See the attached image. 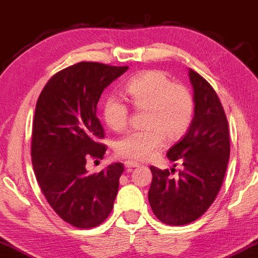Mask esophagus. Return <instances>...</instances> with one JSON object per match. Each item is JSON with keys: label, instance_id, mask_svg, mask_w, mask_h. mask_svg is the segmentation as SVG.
<instances>
[{"label": "esophagus", "instance_id": "1", "mask_svg": "<svg viewBox=\"0 0 258 258\" xmlns=\"http://www.w3.org/2000/svg\"><path fill=\"white\" fill-rule=\"evenodd\" d=\"M124 166L126 167V169H133V167L140 166V164L136 162H132V160H126V162H124Z\"/></svg>", "mask_w": 258, "mask_h": 258}]
</instances>
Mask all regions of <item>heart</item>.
Returning <instances> with one entry per match:
<instances>
[{"mask_svg":"<svg viewBox=\"0 0 258 258\" xmlns=\"http://www.w3.org/2000/svg\"><path fill=\"white\" fill-rule=\"evenodd\" d=\"M128 101L144 110V129L126 134L116 142V152L123 158L147 160L160 149L164 140L175 142L187 132L194 116V98L187 86L173 83L165 72L145 71L125 86ZM102 117L114 132L129 124V108L122 100L109 96L103 103Z\"/></svg>","mask_w":258,"mask_h":258,"instance_id":"b5f03b06","label":"heart"}]
</instances>
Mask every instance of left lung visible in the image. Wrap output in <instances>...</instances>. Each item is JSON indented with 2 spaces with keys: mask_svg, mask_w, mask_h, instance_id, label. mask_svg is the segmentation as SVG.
I'll use <instances>...</instances> for the list:
<instances>
[{
  "mask_svg": "<svg viewBox=\"0 0 258 258\" xmlns=\"http://www.w3.org/2000/svg\"><path fill=\"white\" fill-rule=\"evenodd\" d=\"M188 74L194 117L188 132L166 154L184 167L173 178L174 169L170 172L150 166L149 203L157 219L170 226L191 223L210 208L221 188L230 155L228 121L218 94L196 71Z\"/></svg>",
  "mask_w": 258,
  "mask_h": 258,
  "instance_id": "obj_1",
  "label": "left lung"
}]
</instances>
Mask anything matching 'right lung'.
Segmentation results:
<instances>
[{"mask_svg":"<svg viewBox=\"0 0 258 258\" xmlns=\"http://www.w3.org/2000/svg\"><path fill=\"white\" fill-rule=\"evenodd\" d=\"M128 66L81 61L55 73L36 103L31 157L37 181L52 210L77 228H93L109 216L122 163L89 174V157L102 159L107 145L96 116L103 89Z\"/></svg>","mask_w":258,"mask_h":258,"instance_id":"right-lung-1","label":"right lung"}]
</instances>
